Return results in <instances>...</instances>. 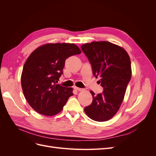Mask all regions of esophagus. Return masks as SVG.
I'll use <instances>...</instances> for the list:
<instances>
[{"label": "esophagus", "instance_id": "1", "mask_svg": "<svg viewBox=\"0 0 156 156\" xmlns=\"http://www.w3.org/2000/svg\"><path fill=\"white\" fill-rule=\"evenodd\" d=\"M74 89L75 90H77V91H82V90H83V88H78V87H74Z\"/></svg>", "mask_w": 156, "mask_h": 156}]
</instances>
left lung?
<instances>
[{
  "label": "left lung",
  "mask_w": 156,
  "mask_h": 156,
  "mask_svg": "<svg viewBox=\"0 0 156 156\" xmlns=\"http://www.w3.org/2000/svg\"><path fill=\"white\" fill-rule=\"evenodd\" d=\"M81 48L103 88L97 95L90 91L92 103L84 107V112L93 120L107 121L116 114L123 101L131 77L129 56L121 47L106 41H93Z\"/></svg>",
  "instance_id": "1"
}]
</instances>
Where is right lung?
Returning a JSON list of instances; mask_svg holds the SVG:
<instances>
[{"label": "right lung", "instance_id": "1", "mask_svg": "<svg viewBox=\"0 0 156 156\" xmlns=\"http://www.w3.org/2000/svg\"><path fill=\"white\" fill-rule=\"evenodd\" d=\"M81 53L73 44H48L35 49L27 58L21 74V87L33 109L45 116L62 110L73 88L58 83L66 59Z\"/></svg>", "mask_w": 156, "mask_h": 156}]
</instances>
